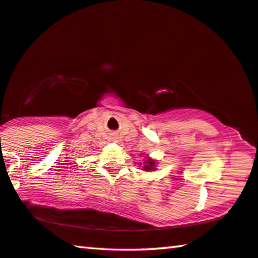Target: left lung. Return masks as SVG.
I'll list each match as a JSON object with an SVG mask.
<instances>
[{
  "label": "left lung",
  "mask_w": 258,
  "mask_h": 258,
  "mask_svg": "<svg viewBox=\"0 0 258 258\" xmlns=\"http://www.w3.org/2000/svg\"><path fill=\"white\" fill-rule=\"evenodd\" d=\"M146 163H147V165H145V167H144L146 171H149V170H153L154 169V165H155V162L154 161H151V159H149V161H146Z\"/></svg>",
  "instance_id": "8db88e82"
}]
</instances>
